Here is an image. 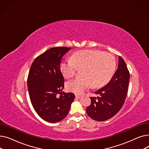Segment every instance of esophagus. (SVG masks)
<instances>
[{
    "mask_svg": "<svg viewBox=\"0 0 149 149\" xmlns=\"http://www.w3.org/2000/svg\"><path fill=\"white\" fill-rule=\"evenodd\" d=\"M75 97L77 98H81V96L79 95H78V94H76L75 95Z\"/></svg>",
    "mask_w": 149,
    "mask_h": 149,
    "instance_id": "obj_1",
    "label": "esophagus"
}]
</instances>
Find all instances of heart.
<instances>
[{
	"label": "heart",
	"instance_id": "1",
	"mask_svg": "<svg viewBox=\"0 0 149 149\" xmlns=\"http://www.w3.org/2000/svg\"><path fill=\"white\" fill-rule=\"evenodd\" d=\"M83 77L76 78L66 83L69 91L81 94L91 88L101 86L110 80L115 71V60L112 54L95 50L77 52L70 60L63 61L60 70L67 79L74 76L78 69H82Z\"/></svg>",
	"mask_w": 149,
	"mask_h": 149
}]
</instances>
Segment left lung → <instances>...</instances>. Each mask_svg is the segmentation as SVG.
Returning <instances> with one entry per match:
<instances>
[{"label":"left lung","instance_id":"1","mask_svg":"<svg viewBox=\"0 0 149 149\" xmlns=\"http://www.w3.org/2000/svg\"><path fill=\"white\" fill-rule=\"evenodd\" d=\"M130 75L126 63L118 58V65L111 80L95 93L97 97H91V105L86 113L93 120L103 121L111 118L123 107L126 98Z\"/></svg>","mask_w":149,"mask_h":149}]
</instances>
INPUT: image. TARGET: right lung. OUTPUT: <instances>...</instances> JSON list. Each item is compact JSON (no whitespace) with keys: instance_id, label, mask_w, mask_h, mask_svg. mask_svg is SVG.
Listing matches in <instances>:
<instances>
[{"instance_id":"add662e5","label":"right lung","mask_w":149,"mask_h":149,"mask_svg":"<svg viewBox=\"0 0 149 149\" xmlns=\"http://www.w3.org/2000/svg\"><path fill=\"white\" fill-rule=\"evenodd\" d=\"M71 48L55 47L47 50L33 61L28 77V89L31 104L41 118L57 123L68 115L75 98L73 93L61 94L64 78L60 70L62 57Z\"/></svg>"}]
</instances>
